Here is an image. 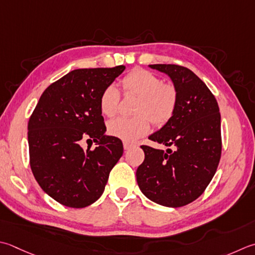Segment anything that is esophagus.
Instances as JSON below:
<instances>
[{
  "label": "esophagus",
  "mask_w": 255,
  "mask_h": 255,
  "mask_svg": "<svg viewBox=\"0 0 255 255\" xmlns=\"http://www.w3.org/2000/svg\"><path fill=\"white\" fill-rule=\"evenodd\" d=\"M133 146V143L128 142V141H124V149L125 150H128L129 148H131Z\"/></svg>",
  "instance_id": "1"
}]
</instances>
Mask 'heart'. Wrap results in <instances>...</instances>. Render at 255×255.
<instances>
[{
    "label": "heart",
    "mask_w": 255,
    "mask_h": 255,
    "mask_svg": "<svg viewBox=\"0 0 255 255\" xmlns=\"http://www.w3.org/2000/svg\"><path fill=\"white\" fill-rule=\"evenodd\" d=\"M125 95L139 97L134 118L119 117L108 123V132L126 141H134L150 130V124L162 127L176 114L179 101L178 89L172 83H162L156 74L143 68H136L123 78ZM121 93L116 86L108 85L99 97V108L107 117L117 114Z\"/></svg>",
    "instance_id": "obj_1"
}]
</instances>
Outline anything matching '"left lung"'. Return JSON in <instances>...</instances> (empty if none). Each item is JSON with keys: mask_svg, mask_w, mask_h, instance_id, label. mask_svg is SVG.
I'll return each mask as SVG.
<instances>
[{"mask_svg": "<svg viewBox=\"0 0 255 255\" xmlns=\"http://www.w3.org/2000/svg\"><path fill=\"white\" fill-rule=\"evenodd\" d=\"M178 89L176 114L149 139L172 146L167 151L142 144L144 160L136 176L141 192L151 201L178 208L196 200L206 190L221 158V115L210 89L187 67L154 64Z\"/></svg>", "mask_w": 255, "mask_h": 255, "instance_id": "obj_1", "label": "left lung"}]
</instances>
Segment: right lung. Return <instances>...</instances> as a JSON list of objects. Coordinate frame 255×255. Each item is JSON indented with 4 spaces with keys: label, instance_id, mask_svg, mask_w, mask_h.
I'll return each mask as SVG.
<instances>
[{
    "label": "right lung",
    "instance_id": "1",
    "mask_svg": "<svg viewBox=\"0 0 255 255\" xmlns=\"http://www.w3.org/2000/svg\"><path fill=\"white\" fill-rule=\"evenodd\" d=\"M124 71L121 65L69 72L45 89L29 117L32 172L39 187L63 206L85 208L98 200L123 156L121 139L105 134L99 97ZM86 137L99 144L94 151L80 147Z\"/></svg>",
    "mask_w": 255,
    "mask_h": 255
}]
</instances>
